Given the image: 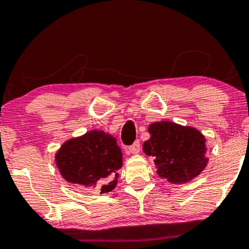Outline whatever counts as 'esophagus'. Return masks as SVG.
<instances>
[{"label":"esophagus","instance_id":"34e87169","mask_svg":"<svg viewBox=\"0 0 249 249\" xmlns=\"http://www.w3.org/2000/svg\"><path fill=\"white\" fill-rule=\"evenodd\" d=\"M139 151H141V142L138 141L134 142L130 147H128V152L131 154H138Z\"/></svg>","mask_w":249,"mask_h":249}]
</instances>
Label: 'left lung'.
Wrapping results in <instances>:
<instances>
[{"instance_id": "8db88e82", "label": "left lung", "mask_w": 249, "mask_h": 249, "mask_svg": "<svg viewBox=\"0 0 249 249\" xmlns=\"http://www.w3.org/2000/svg\"><path fill=\"white\" fill-rule=\"evenodd\" d=\"M151 137L142 150L154 158L157 174L172 184H185L207 166L206 138L192 126L173 122H154L148 126Z\"/></svg>"}]
</instances>
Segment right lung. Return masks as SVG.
Returning a JSON list of instances; mask_svg holds the SVG:
<instances>
[{"instance_id": "1", "label": "right lung", "mask_w": 249, "mask_h": 249, "mask_svg": "<svg viewBox=\"0 0 249 249\" xmlns=\"http://www.w3.org/2000/svg\"><path fill=\"white\" fill-rule=\"evenodd\" d=\"M55 162L68 182L98 188L103 194L116 187L123 154L115 137L91 130L65 142L56 152Z\"/></svg>"}]
</instances>
